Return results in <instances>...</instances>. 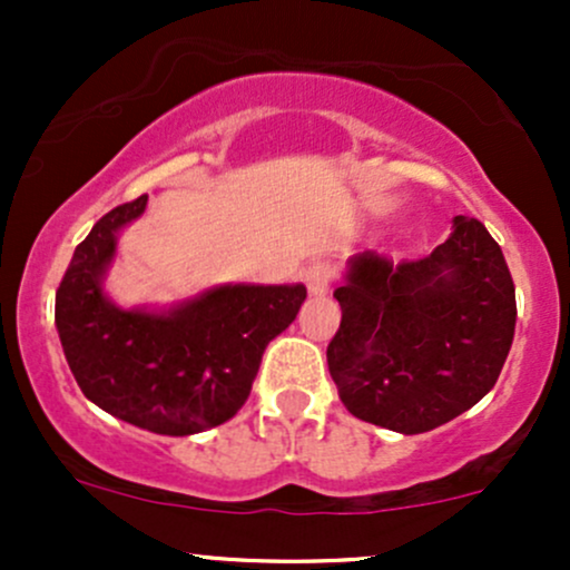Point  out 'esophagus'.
<instances>
[{
  "label": "esophagus",
  "instance_id": "esophagus-1",
  "mask_svg": "<svg viewBox=\"0 0 570 570\" xmlns=\"http://www.w3.org/2000/svg\"><path fill=\"white\" fill-rule=\"evenodd\" d=\"M332 278H335V263H330V259H316V263H311L305 267L307 292L316 294V297L318 294L330 292Z\"/></svg>",
  "mask_w": 570,
  "mask_h": 570
}]
</instances>
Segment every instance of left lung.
<instances>
[{
	"label": "left lung",
	"instance_id": "8db88e82",
	"mask_svg": "<svg viewBox=\"0 0 570 570\" xmlns=\"http://www.w3.org/2000/svg\"><path fill=\"white\" fill-rule=\"evenodd\" d=\"M335 297L343 311L326 348L351 415L399 434H423L474 407L512 348L514 281L480 219L423 259L362 252Z\"/></svg>",
	"mask_w": 570,
	"mask_h": 570
}]
</instances>
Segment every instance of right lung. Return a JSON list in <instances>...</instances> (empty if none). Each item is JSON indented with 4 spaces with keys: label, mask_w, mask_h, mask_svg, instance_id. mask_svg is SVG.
Masks as SVG:
<instances>
[{
    "label": "right lung",
    "mask_w": 570,
    "mask_h": 570,
    "mask_svg": "<svg viewBox=\"0 0 570 570\" xmlns=\"http://www.w3.org/2000/svg\"><path fill=\"white\" fill-rule=\"evenodd\" d=\"M147 195L96 222L56 292V326L71 375L109 415L166 436L214 429L244 407L273 337L294 322L303 284H225L171 311L115 305L104 276L117 233Z\"/></svg>",
    "instance_id": "right-lung-1"
}]
</instances>
